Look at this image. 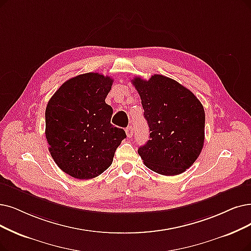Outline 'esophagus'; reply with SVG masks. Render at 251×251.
Returning a JSON list of instances; mask_svg holds the SVG:
<instances>
[{
	"mask_svg": "<svg viewBox=\"0 0 251 251\" xmlns=\"http://www.w3.org/2000/svg\"><path fill=\"white\" fill-rule=\"evenodd\" d=\"M133 133H134L133 126H128L126 128V134L127 138H132V137H133Z\"/></svg>",
	"mask_w": 251,
	"mask_h": 251,
	"instance_id": "34e87169",
	"label": "esophagus"
}]
</instances>
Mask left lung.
Segmentation results:
<instances>
[{
	"label": "left lung",
	"instance_id": "1",
	"mask_svg": "<svg viewBox=\"0 0 251 251\" xmlns=\"http://www.w3.org/2000/svg\"><path fill=\"white\" fill-rule=\"evenodd\" d=\"M133 84L141 98L149 140L138 153L145 166L160 175L183 173L201 153L205 111L199 99L175 80L155 74Z\"/></svg>",
	"mask_w": 251,
	"mask_h": 251
}]
</instances>
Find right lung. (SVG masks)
<instances>
[{
    "mask_svg": "<svg viewBox=\"0 0 251 251\" xmlns=\"http://www.w3.org/2000/svg\"><path fill=\"white\" fill-rule=\"evenodd\" d=\"M113 79L85 73L67 80L49 100L45 136L59 169L77 179H92L111 166L126 137L111 125L113 109L105 99Z\"/></svg>",
    "mask_w": 251,
    "mask_h": 251,
    "instance_id": "1",
    "label": "right lung"
}]
</instances>
